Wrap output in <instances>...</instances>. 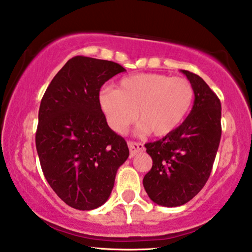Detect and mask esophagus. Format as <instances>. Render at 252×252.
<instances>
[{
  "mask_svg": "<svg viewBox=\"0 0 252 252\" xmlns=\"http://www.w3.org/2000/svg\"><path fill=\"white\" fill-rule=\"evenodd\" d=\"M128 146H129L130 154H131V156H135V154H137L138 152L144 151V145L142 143H138V142H128Z\"/></svg>",
  "mask_w": 252,
  "mask_h": 252,
  "instance_id": "34e87169",
  "label": "esophagus"
}]
</instances>
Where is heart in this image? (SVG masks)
Returning <instances> with one entry per match:
<instances>
[{"label":"heart","instance_id":"1","mask_svg":"<svg viewBox=\"0 0 252 252\" xmlns=\"http://www.w3.org/2000/svg\"><path fill=\"white\" fill-rule=\"evenodd\" d=\"M194 99L192 84L183 77L138 73L124 77L116 90L103 89L98 101L105 119L115 132H124L137 117L144 130L158 137L179 128Z\"/></svg>","mask_w":252,"mask_h":252}]
</instances>
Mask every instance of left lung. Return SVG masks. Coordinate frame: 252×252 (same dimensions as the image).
<instances>
[{"mask_svg": "<svg viewBox=\"0 0 252 252\" xmlns=\"http://www.w3.org/2000/svg\"><path fill=\"white\" fill-rule=\"evenodd\" d=\"M194 90L192 109L169 135L145 144L153 165L144 176L147 194L161 206L184 205L203 189L221 138V103L198 75L181 70Z\"/></svg>", "mask_w": 252, "mask_h": 252, "instance_id": "8db88e82", "label": "left lung"}]
</instances>
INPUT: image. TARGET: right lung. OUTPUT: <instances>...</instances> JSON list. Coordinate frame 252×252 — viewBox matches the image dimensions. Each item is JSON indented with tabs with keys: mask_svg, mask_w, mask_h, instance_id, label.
<instances>
[{
	"mask_svg": "<svg viewBox=\"0 0 252 252\" xmlns=\"http://www.w3.org/2000/svg\"><path fill=\"white\" fill-rule=\"evenodd\" d=\"M119 63L75 56L42 96L35 145L47 182L65 204L90 211L107 202L116 172L128 159L123 137L109 128L98 96Z\"/></svg>",
	"mask_w": 252,
	"mask_h": 252,
	"instance_id": "obj_1",
	"label": "right lung"
}]
</instances>
